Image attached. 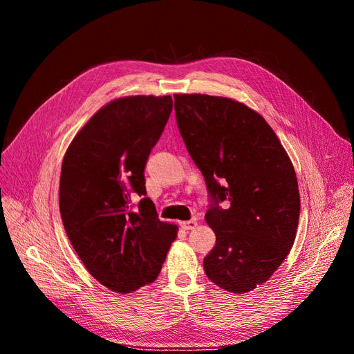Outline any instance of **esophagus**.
<instances>
[{"mask_svg":"<svg viewBox=\"0 0 354 354\" xmlns=\"http://www.w3.org/2000/svg\"><path fill=\"white\" fill-rule=\"evenodd\" d=\"M180 225V227L182 230H185V231H191V230H194V227L197 226V221H187V222H180L179 223Z\"/></svg>","mask_w":354,"mask_h":354,"instance_id":"esophagus-1","label":"esophagus"}]
</instances>
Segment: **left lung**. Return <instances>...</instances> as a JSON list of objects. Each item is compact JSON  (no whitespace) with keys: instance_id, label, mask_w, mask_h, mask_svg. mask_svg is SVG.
<instances>
[{"instance_id":"8db88e82","label":"left lung","mask_w":354,"mask_h":354,"mask_svg":"<svg viewBox=\"0 0 354 354\" xmlns=\"http://www.w3.org/2000/svg\"><path fill=\"white\" fill-rule=\"evenodd\" d=\"M175 115L212 201L206 222L216 245L204 257V272L226 291H252L294 244L300 194L292 163L268 122L243 102L176 94Z\"/></svg>"}]
</instances>
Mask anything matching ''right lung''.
I'll list each match as a JSON object with an SVG mask.
<instances>
[{"label": "right lung", "mask_w": 354, "mask_h": 354, "mask_svg": "<svg viewBox=\"0 0 354 354\" xmlns=\"http://www.w3.org/2000/svg\"><path fill=\"white\" fill-rule=\"evenodd\" d=\"M172 106L170 95L111 101L76 133L63 158L66 234L86 270L115 292L156 281L178 234L176 225L158 219L144 178ZM132 193L142 197L138 209L130 204Z\"/></svg>", "instance_id": "right-lung-1"}]
</instances>
